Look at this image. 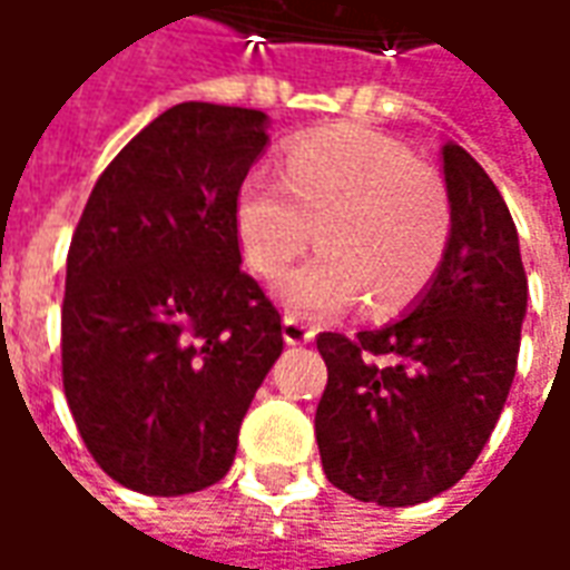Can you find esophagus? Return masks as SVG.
<instances>
[{"label":"esophagus","mask_w":570,"mask_h":570,"mask_svg":"<svg viewBox=\"0 0 570 570\" xmlns=\"http://www.w3.org/2000/svg\"><path fill=\"white\" fill-rule=\"evenodd\" d=\"M282 335H285L288 344H307V341H313V335H316V328L288 313V316H285V328H282Z\"/></svg>","instance_id":"esophagus-1"}]
</instances>
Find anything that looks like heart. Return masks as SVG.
Segmentation results:
<instances>
[{
  "mask_svg": "<svg viewBox=\"0 0 570 570\" xmlns=\"http://www.w3.org/2000/svg\"><path fill=\"white\" fill-rule=\"evenodd\" d=\"M323 254L282 282L285 304L323 316L366 294L368 309L406 307L434 278L450 238L438 173L360 127L309 132L288 145L282 179L250 173L235 198L247 266L282 276L313 242Z\"/></svg>",
  "mask_w": 570,
  "mask_h": 570,
  "instance_id": "b5f03b06",
  "label": "heart"
}]
</instances>
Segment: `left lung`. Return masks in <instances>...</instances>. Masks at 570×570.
<instances>
[{"label":"left lung","mask_w":570,"mask_h":570,"mask_svg":"<svg viewBox=\"0 0 570 570\" xmlns=\"http://www.w3.org/2000/svg\"><path fill=\"white\" fill-rule=\"evenodd\" d=\"M450 242L419 307L384 328L320 332L325 478L353 500L415 505L481 456L515 379L528 276L512 214L456 142L441 151Z\"/></svg>","instance_id":"1"}]
</instances>
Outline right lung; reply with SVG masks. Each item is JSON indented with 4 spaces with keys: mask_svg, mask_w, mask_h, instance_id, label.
Segmentation results:
<instances>
[{
    "mask_svg": "<svg viewBox=\"0 0 570 570\" xmlns=\"http://www.w3.org/2000/svg\"><path fill=\"white\" fill-rule=\"evenodd\" d=\"M266 114L183 101L98 176L68 250L61 379L98 469L151 497L229 472L282 353V316L242 269L235 198Z\"/></svg>",
    "mask_w": 570,
    "mask_h": 570,
    "instance_id": "obj_1",
    "label": "right lung"
}]
</instances>
